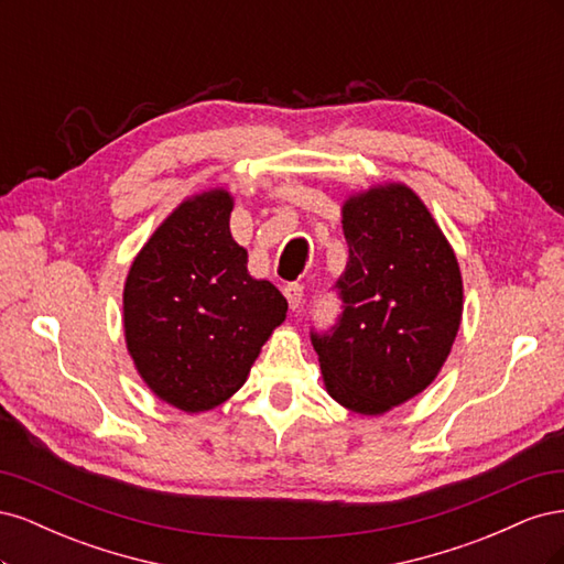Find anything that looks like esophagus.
Here are the masks:
<instances>
[{"mask_svg":"<svg viewBox=\"0 0 564 564\" xmlns=\"http://www.w3.org/2000/svg\"><path fill=\"white\" fill-rule=\"evenodd\" d=\"M284 296H286V301H289V308L292 311H296L299 305L303 303V286L301 284H286L284 286Z\"/></svg>","mask_w":564,"mask_h":564,"instance_id":"1","label":"esophagus"}]
</instances>
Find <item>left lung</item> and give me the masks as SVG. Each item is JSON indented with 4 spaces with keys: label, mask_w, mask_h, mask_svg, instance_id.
<instances>
[{
    "label": "left lung",
    "mask_w": 564,
    "mask_h": 564,
    "mask_svg": "<svg viewBox=\"0 0 564 564\" xmlns=\"http://www.w3.org/2000/svg\"><path fill=\"white\" fill-rule=\"evenodd\" d=\"M340 214L344 313L329 334L311 338L329 395L379 416L435 381L464 313V280L445 232L409 185H371Z\"/></svg>",
    "instance_id": "1"
}]
</instances>
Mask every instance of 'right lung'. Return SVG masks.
<instances>
[{"instance_id":"add662e5","label":"right lung","mask_w":564,"mask_h":564,"mask_svg":"<svg viewBox=\"0 0 564 564\" xmlns=\"http://www.w3.org/2000/svg\"><path fill=\"white\" fill-rule=\"evenodd\" d=\"M232 195L183 199L135 253L124 282L127 350L145 386L181 412L224 404L286 317L275 284L247 270L230 235Z\"/></svg>"}]
</instances>
